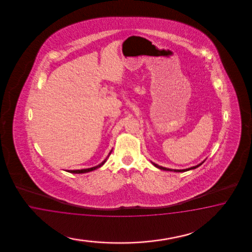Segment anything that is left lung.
Instances as JSON below:
<instances>
[{"label":"left lung","mask_w":252,"mask_h":252,"mask_svg":"<svg viewBox=\"0 0 252 252\" xmlns=\"http://www.w3.org/2000/svg\"><path fill=\"white\" fill-rule=\"evenodd\" d=\"M153 162V161H152ZM204 162V160L202 161V162H200V163H198V165H196V166H192V167L187 168V169H182V170H177V169H169V168L166 167H162V166H160V165H158V164H156V163H154L153 162V165L155 166V167L159 168L160 170H163V171H170V172H176V173H181V172H187V171H189V170H193V169H196V168H198V166H200L202 163Z\"/></svg>","instance_id":"8db88e82"}]
</instances>
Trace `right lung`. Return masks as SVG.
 Listing matches in <instances>:
<instances>
[{
  "label": "right lung",
  "instance_id": "obj_1",
  "mask_svg": "<svg viewBox=\"0 0 252 252\" xmlns=\"http://www.w3.org/2000/svg\"><path fill=\"white\" fill-rule=\"evenodd\" d=\"M112 152H113V150L109 153L108 156H107L106 158L104 159V160H103L102 162H100L99 164H98L97 166H94V167L92 168H87V169H81V170H68L67 172L71 173V174H84V173H89V172L94 171V170H96V169H98V168L101 167V166L106 162L107 159L109 158V156H110V154L112 153Z\"/></svg>",
  "mask_w": 252,
  "mask_h": 252
}]
</instances>
